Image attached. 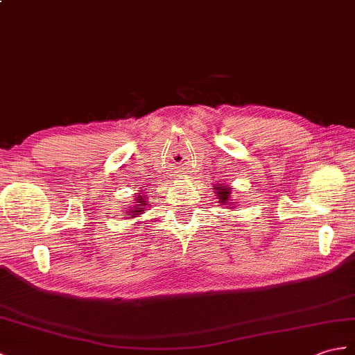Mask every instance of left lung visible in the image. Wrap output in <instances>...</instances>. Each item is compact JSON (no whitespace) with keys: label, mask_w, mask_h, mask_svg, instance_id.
Returning a JSON list of instances; mask_svg holds the SVG:
<instances>
[{"label":"left lung","mask_w":355,"mask_h":355,"mask_svg":"<svg viewBox=\"0 0 355 355\" xmlns=\"http://www.w3.org/2000/svg\"><path fill=\"white\" fill-rule=\"evenodd\" d=\"M213 187H215L218 204L225 209H233L234 204L232 202V186H227L224 183H218Z\"/></svg>","instance_id":"left-lung-1"}]
</instances>
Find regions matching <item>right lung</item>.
Listing matches in <instances>:
<instances>
[{
    "label": "right lung",
    "instance_id": "obj_1",
    "mask_svg": "<svg viewBox=\"0 0 355 355\" xmlns=\"http://www.w3.org/2000/svg\"><path fill=\"white\" fill-rule=\"evenodd\" d=\"M146 209H148V196L145 193H136L135 205L130 209V211H123L122 216H125L127 219H135V218H139L140 215H144V211Z\"/></svg>",
    "mask_w": 355,
    "mask_h": 355
}]
</instances>
